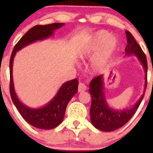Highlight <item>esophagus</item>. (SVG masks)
<instances>
[{"mask_svg": "<svg viewBox=\"0 0 153 153\" xmlns=\"http://www.w3.org/2000/svg\"><path fill=\"white\" fill-rule=\"evenodd\" d=\"M86 90V86L84 83H79L78 84V92H82Z\"/></svg>", "mask_w": 153, "mask_h": 153, "instance_id": "34e87169", "label": "esophagus"}]
</instances>
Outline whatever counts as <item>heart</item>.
Wrapping results in <instances>:
<instances>
[{
	"label": "heart",
	"mask_w": 153,
	"mask_h": 153,
	"mask_svg": "<svg viewBox=\"0 0 153 153\" xmlns=\"http://www.w3.org/2000/svg\"><path fill=\"white\" fill-rule=\"evenodd\" d=\"M117 48L116 38L111 37L110 33L106 31H98L93 35L81 58H89L98 51L92 63V69L97 70L108 64Z\"/></svg>",
	"instance_id": "obj_1"
}]
</instances>
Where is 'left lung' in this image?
I'll return each mask as SVG.
<instances>
[{"instance_id":"obj_1","label":"left lung","mask_w":153,"mask_h":153,"mask_svg":"<svg viewBox=\"0 0 153 153\" xmlns=\"http://www.w3.org/2000/svg\"><path fill=\"white\" fill-rule=\"evenodd\" d=\"M125 32L127 39V45L125 48V55H136L145 70L144 92L132 108L116 110L109 107L106 101L103 75H98L94 78L89 84V89L92 97L90 107L91 123L95 128L104 132L115 130L124 126L130 120L142 101L147 84V61L146 55L132 34L129 31Z\"/></svg>"}]
</instances>
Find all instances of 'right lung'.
<instances>
[{
    "label": "right lung",
    "mask_w": 153,
    "mask_h": 153,
    "mask_svg": "<svg viewBox=\"0 0 153 153\" xmlns=\"http://www.w3.org/2000/svg\"><path fill=\"white\" fill-rule=\"evenodd\" d=\"M64 25V23H55L47 25L35 26L29 29L15 44L11 55L10 61L11 98L24 119L32 126L39 129H53L62 123L68 103L78 92V81L77 78H75L64 83L55 96L47 105L38 109L29 108L19 101L15 93L12 78L13 59L16 52L20 49L35 41L49 38L53 35L55 29L61 28Z\"/></svg>",
    "instance_id": "right-lung-1"
}]
</instances>
